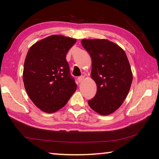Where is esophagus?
I'll return each instance as SVG.
<instances>
[{"label":"esophagus","instance_id":"34e87169","mask_svg":"<svg viewBox=\"0 0 159 159\" xmlns=\"http://www.w3.org/2000/svg\"><path fill=\"white\" fill-rule=\"evenodd\" d=\"M83 79H84V76H79V78H78V80H79V82H82Z\"/></svg>","mask_w":159,"mask_h":159}]
</instances>
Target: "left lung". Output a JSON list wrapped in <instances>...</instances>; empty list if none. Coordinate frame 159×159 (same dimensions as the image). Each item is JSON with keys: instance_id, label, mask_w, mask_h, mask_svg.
<instances>
[{"instance_id": "8db88e82", "label": "left lung", "mask_w": 159, "mask_h": 159, "mask_svg": "<svg viewBox=\"0 0 159 159\" xmlns=\"http://www.w3.org/2000/svg\"><path fill=\"white\" fill-rule=\"evenodd\" d=\"M81 44L92 59L91 77L97 85L96 95L88 104L101 115L112 114L125 100L133 81L127 55L106 39H83Z\"/></svg>"}]
</instances>
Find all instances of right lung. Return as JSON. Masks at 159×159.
I'll use <instances>...</instances> for the list:
<instances>
[{
    "label": "right lung",
    "instance_id": "add662e5",
    "mask_svg": "<svg viewBox=\"0 0 159 159\" xmlns=\"http://www.w3.org/2000/svg\"><path fill=\"white\" fill-rule=\"evenodd\" d=\"M76 39L52 35L29 48L23 71L26 93L38 108L53 113L62 108L76 90L66 53Z\"/></svg>",
    "mask_w": 159,
    "mask_h": 159
}]
</instances>
